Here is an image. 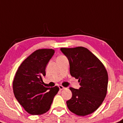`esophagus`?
<instances>
[{"label":"esophagus","mask_w":123,"mask_h":123,"mask_svg":"<svg viewBox=\"0 0 123 123\" xmlns=\"http://www.w3.org/2000/svg\"><path fill=\"white\" fill-rule=\"evenodd\" d=\"M59 89H60V90H63V89H65V87H63L62 86H61V85L59 86Z\"/></svg>","instance_id":"obj_1"}]
</instances>
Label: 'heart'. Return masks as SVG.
Wrapping results in <instances>:
<instances>
[{
	"label": "heart",
	"mask_w": 123,
	"mask_h": 123,
	"mask_svg": "<svg viewBox=\"0 0 123 123\" xmlns=\"http://www.w3.org/2000/svg\"><path fill=\"white\" fill-rule=\"evenodd\" d=\"M62 57H64V56H59V57H58V58H62Z\"/></svg>",
	"instance_id": "obj_1"
}]
</instances>
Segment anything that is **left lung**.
<instances>
[{
	"label": "left lung",
	"mask_w": 123,
	"mask_h": 123,
	"mask_svg": "<svg viewBox=\"0 0 123 123\" xmlns=\"http://www.w3.org/2000/svg\"><path fill=\"white\" fill-rule=\"evenodd\" d=\"M61 51L68 59L71 76L78 79L80 85L79 89L70 87L72 97L66 102L68 109L79 116L90 114L100 106L106 96V69L86 48H61Z\"/></svg>",
	"instance_id": "8db88e82"
}]
</instances>
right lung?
<instances>
[{"label":"right lung","instance_id":"obj_1","mask_svg":"<svg viewBox=\"0 0 123 123\" xmlns=\"http://www.w3.org/2000/svg\"><path fill=\"white\" fill-rule=\"evenodd\" d=\"M54 53L53 49L36 50L23 61L16 73L12 83L14 94L30 114L47 112L59 90L58 86L48 88L43 86L45 68Z\"/></svg>","mask_w":123,"mask_h":123}]
</instances>
